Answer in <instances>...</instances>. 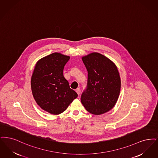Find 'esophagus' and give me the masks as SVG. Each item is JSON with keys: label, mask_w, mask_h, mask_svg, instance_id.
I'll use <instances>...</instances> for the list:
<instances>
[{"label": "esophagus", "mask_w": 158, "mask_h": 158, "mask_svg": "<svg viewBox=\"0 0 158 158\" xmlns=\"http://www.w3.org/2000/svg\"><path fill=\"white\" fill-rule=\"evenodd\" d=\"M76 91L77 92V93L78 94V96L80 94V93H81V90H80V88H78V89H76Z\"/></svg>", "instance_id": "obj_1"}]
</instances>
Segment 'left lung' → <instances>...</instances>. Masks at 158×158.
I'll return each mask as SVG.
<instances>
[{"label":"left lung","instance_id":"8db88e82","mask_svg":"<svg viewBox=\"0 0 158 158\" xmlns=\"http://www.w3.org/2000/svg\"><path fill=\"white\" fill-rule=\"evenodd\" d=\"M88 71L87 87L81 97L87 111L94 115L108 112L115 106L120 94L121 80L116 64L98 52L82 57Z\"/></svg>","mask_w":158,"mask_h":158}]
</instances>
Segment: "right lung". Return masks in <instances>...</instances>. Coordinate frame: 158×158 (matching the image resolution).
<instances>
[{
	"instance_id": "right-lung-1",
	"label": "right lung",
	"mask_w": 158,
	"mask_h": 158,
	"mask_svg": "<svg viewBox=\"0 0 158 158\" xmlns=\"http://www.w3.org/2000/svg\"><path fill=\"white\" fill-rule=\"evenodd\" d=\"M70 56L54 52L39 60L31 77V89L37 104L52 114L64 112L78 97L63 75Z\"/></svg>"
}]
</instances>
